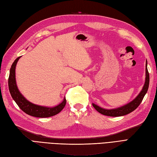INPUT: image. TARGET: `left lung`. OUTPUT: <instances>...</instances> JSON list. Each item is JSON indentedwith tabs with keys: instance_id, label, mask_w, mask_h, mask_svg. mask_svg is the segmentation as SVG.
I'll return each instance as SVG.
<instances>
[{
	"instance_id": "left-lung-1",
	"label": "left lung",
	"mask_w": 157,
	"mask_h": 157,
	"mask_svg": "<svg viewBox=\"0 0 157 157\" xmlns=\"http://www.w3.org/2000/svg\"><path fill=\"white\" fill-rule=\"evenodd\" d=\"M149 73L148 72V68H147V61H146V78H145V82L144 85L142 87V89L140 93L138 94L137 97H136L134 99H133L128 103L126 105H124L121 107H117V108H114V109H104V108L98 106L95 103H92L93 107L98 111L99 113H101L103 115H105L107 116H111V117H119V116H125V115H127L130 113L132 111H134L136 108L139 106V105L141 103L142 99H143L144 95L146 93H147V90L148 89L149 86Z\"/></svg>"
}]
</instances>
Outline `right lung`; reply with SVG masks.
<instances>
[{"label":"right lung","mask_w":157,"mask_h":157,"mask_svg":"<svg viewBox=\"0 0 157 157\" xmlns=\"http://www.w3.org/2000/svg\"><path fill=\"white\" fill-rule=\"evenodd\" d=\"M20 57L17 58L14 61L11 68L10 69V74L9 77V89L12 98L15 101L17 105L22 111L29 116L36 117H49L54 116L55 115L60 113L64 107L67 100L64 98L63 101L54 107H46L38 105L29 101L25 99L17 87L15 78V68L17 62L19 60Z\"/></svg>","instance_id":"add662e5"}]
</instances>
